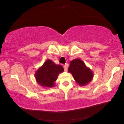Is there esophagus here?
Instances as JSON below:
<instances>
[{"mask_svg": "<svg viewBox=\"0 0 124 124\" xmlns=\"http://www.w3.org/2000/svg\"><path fill=\"white\" fill-rule=\"evenodd\" d=\"M63 68H64V70H65V72H66L67 70H68V65L66 64V65H64Z\"/></svg>", "mask_w": 124, "mask_h": 124, "instance_id": "1", "label": "esophagus"}]
</instances>
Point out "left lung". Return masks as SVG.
<instances>
[{"label": "left lung", "mask_w": 124, "mask_h": 124, "mask_svg": "<svg viewBox=\"0 0 124 124\" xmlns=\"http://www.w3.org/2000/svg\"><path fill=\"white\" fill-rule=\"evenodd\" d=\"M68 72L72 74L76 83L80 86H86L92 80L94 76L92 70L79 58L71 61Z\"/></svg>", "instance_id": "8db88e82"}]
</instances>
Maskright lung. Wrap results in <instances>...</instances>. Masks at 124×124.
Returning a JSON list of instances; mask_svg holds the SVG:
<instances>
[{
  "label": "right lung",
  "instance_id": "add662e5",
  "mask_svg": "<svg viewBox=\"0 0 124 124\" xmlns=\"http://www.w3.org/2000/svg\"><path fill=\"white\" fill-rule=\"evenodd\" d=\"M63 71L62 66L48 59L35 72V80L39 86L45 88L53 87L59 74Z\"/></svg>",
  "mask_w": 124,
  "mask_h": 124
}]
</instances>
